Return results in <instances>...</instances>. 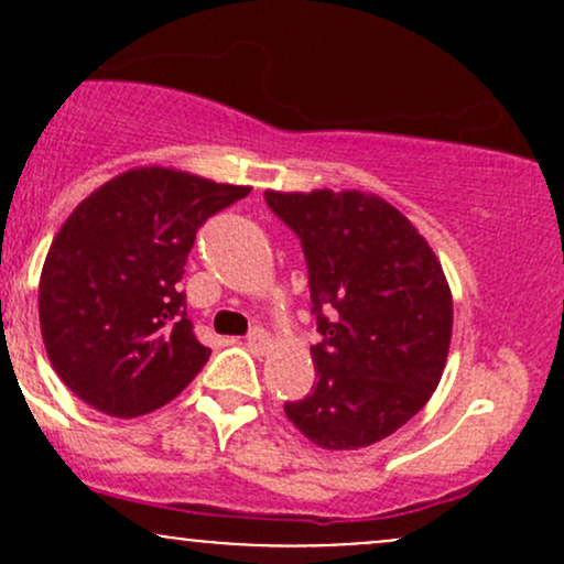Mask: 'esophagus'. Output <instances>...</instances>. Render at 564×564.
<instances>
[{
  "label": "esophagus",
  "mask_w": 564,
  "mask_h": 564,
  "mask_svg": "<svg viewBox=\"0 0 564 564\" xmlns=\"http://www.w3.org/2000/svg\"><path fill=\"white\" fill-rule=\"evenodd\" d=\"M268 334L262 332V328H251V334L246 336V347L251 349V352H264V347H268Z\"/></svg>",
  "instance_id": "34e87169"
}]
</instances>
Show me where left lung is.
Instances as JSON below:
<instances>
[{
  "label": "left lung",
  "instance_id": "8db88e82",
  "mask_svg": "<svg viewBox=\"0 0 564 564\" xmlns=\"http://www.w3.org/2000/svg\"><path fill=\"white\" fill-rule=\"evenodd\" d=\"M300 238L323 339L313 392L283 405L328 451L379 443L416 416L443 377L453 300L435 251L394 206L360 191H264Z\"/></svg>",
  "mask_w": 564,
  "mask_h": 564
}]
</instances>
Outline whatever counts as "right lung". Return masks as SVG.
Masks as SVG:
<instances>
[{"label":"right lung","instance_id":"obj_1","mask_svg":"<svg viewBox=\"0 0 564 564\" xmlns=\"http://www.w3.org/2000/svg\"><path fill=\"white\" fill-rule=\"evenodd\" d=\"M187 172L129 170L84 198L39 281L50 364L108 416H140L191 384L212 349L193 334L180 281L200 225L249 196Z\"/></svg>","mask_w":564,"mask_h":564}]
</instances>
